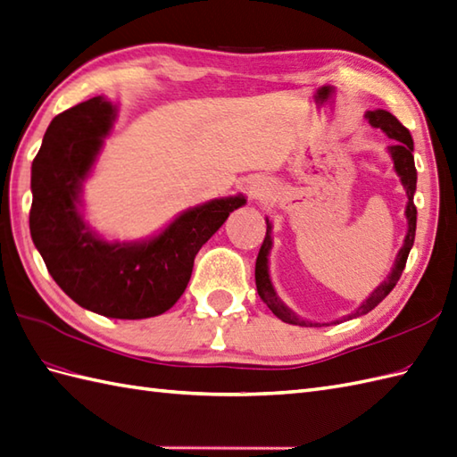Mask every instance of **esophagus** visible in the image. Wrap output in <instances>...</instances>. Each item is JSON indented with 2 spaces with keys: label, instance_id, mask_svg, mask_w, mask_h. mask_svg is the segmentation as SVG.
<instances>
[{
  "label": "esophagus",
  "instance_id": "1",
  "mask_svg": "<svg viewBox=\"0 0 457 457\" xmlns=\"http://www.w3.org/2000/svg\"><path fill=\"white\" fill-rule=\"evenodd\" d=\"M252 195H253V197H258V192H255V190H253V192H252Z\"/></svg>",
  "mask_w": 457,
  "mask_h": 457
}]
</instances>
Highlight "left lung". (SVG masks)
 <instances>
[{
	"label": "left lung",
	"mask_w": 457,
	"mask_h": 457,
	"mask_svg": "<svg viewBox=\"0 0 457 457\" xmlns=\"http://www.w3.org/2000/svg\"><path fill=\"white\" fill-rule=\"evenodd\" d=\"M366 118H369V121H370L374 128H380L387 137L395 139V143L392 145V147H389V153H392V159H394V164H395V172L402 176V182H403L405 190H407L409 202H407L405 215H407V220H409V230H407L403 248L399 250L395 265H394V270H392V273H389L387 279L380 287L374 288V293L364 300V303L359 306L357 312L347 316V318H343V320H351V318H357V316H362V314H369L370 310H374L389 293L394 291V287L397 285L399 277H402V273L405 270L409 252H411V248H413L415 228H417V207L413 204V195H415V190H417V169H415V159H413V137H411L409 129L402 124V121H399L394 114H389L387 110H374V112L366 114ZM270 250H271V225H270V220H267L265 238H263V244H262V248H260L258 260H255V287H258L260 298L263 300V303L267 304V308H270L277 318L285 321V324L306 326V328H314L316 326V328H320V324H312V321H304V320H300L298 316H295L291 310H288L281 303L279 296H277L275 288L271 285V279H270V267H267V255H270ZM337 324H339V321H337Z\"/></svg>",
	"instance_id": "1"
}]
</instances>
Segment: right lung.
<instances>
[{"instance_id":"obj_1","label":"right lung","mask_w":457,"mask_h":457,"mask_svg":"<svg viewBox=\"0 0 457 457\" xmlns=\"http://www.w3.org/2000/svg\"><path fill=\"white\" fill-rule=\"evenodd\" d=\"M114 118V106L95 96L50 121L32 161L30 237L54 281L79 306L106 318H153L176 304L190 283L199 248L246 199L194 207L149 242L96 238L77 204Z\"/></svg>"}]
</instances>
